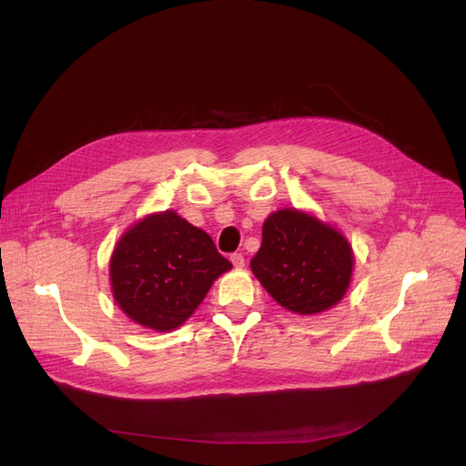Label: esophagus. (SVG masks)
<instances>
[{"mask_svg": "<svg viewBox=\"0 0 466 466\" xmlns=\"http://www.w3.org/2000/svg\"><path fill=\"white\" fill-rule=\"evenodd\" d=\"M231 263L235 265L237 269L245 268V256H242V254H231Z\"/></svg>", "mask_w": 466, "mask_h": 466, "instance_id": "obj_1", "label": "esophagus"}]
</instances>
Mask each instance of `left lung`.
I'll return each instance as SVG.
<instances>
[{
  "label": "left lung",
  "instance_id": "8db88e82",
  "mask_svg": "<svg viewBox=\"0 0 466 466\" xmlns=\"http://www.w3.org/2000/svg\"><path fill=\"white\" fill-rule=\"evenodd\" d=\"M352 263V248L338 229L311 214L282 208L265 219L250 268L279 305L298 315H317L341 301Z\"/></svg>",
  "mask_w": 466,
  "mask_h": 466
}]
</instances>
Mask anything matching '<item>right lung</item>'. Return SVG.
<instances>
[{
  "label": "right lung",
  "mask_w": 466,
  "mask_h": 466,
  "mask_svg": "<svg viewBox=\"0 0 466 466\" xmlns=\"http://www.w3.org/2000/svg\"><path fill=\"white\" fill-rule=\"evenodd\" d=\"M231 269L208 233L167 210L149 214L116 245L109 261L112 292L137 324L170 331L201 305L212 282Z\"/></svg>",
  "instance_id": "obj_1"
}]
</instances>
